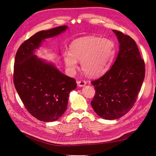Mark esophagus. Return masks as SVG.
Instances as JSON below:
<instances>
[{"label": "esophagus", "mask_w": 156, "mask_h": 156, "mask_svg": "<svg viewBox=\"0 0 156 156\" xmlns=\"http://www.w3.org/2000/svg\"><path fill=\"white\" fill-rule=\"evenodd\" d=\"M87 84V83L86 81H77V85L79 87H84Z\"/></svg>", "instance_id": "esophagus-1"}]
</instances>
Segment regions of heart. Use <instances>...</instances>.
I'll return each mask as SVG.
<instances>
[{
  "label": "heart",
  "instance_id": "b5f03b06",
  "mask_svg": "<svg viewBox=\"0 0 156 156\" xmlns=\"http://www.w3.org/2000/svg\"><path fill=\"white\" fill-rule=\"evenodd\" d=\"M70 52L65 51L64 60L68 69L73 72L81 62L84 73L98 77L109 69L114 60L116 48L110 39L96 36H85L73 40L69 46Z\"/></svg>",
  "mask_w": 156,
  "mask_h": 156
}]
</instances>
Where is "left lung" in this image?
<instances>
[{
  "instance_id": "obj_1",
  "label": "left lung",
  "mask_w": 156,
  "mask_h": 156,
  "mask_svg": "<svg viewBox=\"0 0 156 156\" xmlns=\"http://www.w3.org/2000/svg\"><path fill=\"white\" fill-rule=\"evenodd\" d=\"M112 31L120 44L116 60L101 77L91 82L96 90L91 105L105 120L119 119L133 107L145 75L144 62L135 41L121 32Z\"/></svg>"
}]
</instances>
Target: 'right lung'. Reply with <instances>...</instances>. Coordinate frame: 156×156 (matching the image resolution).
<instances>
[{
	"label": "right lung",
	"instance_id": "1",
	"mask_svg": "<svg viewBox=\"0 0 156 156\" xmlns=\"http://www.w3.org/2000/svg\"><path fill=\"white\" fill-rule=\"evenodd\" d=\"M68 29L64 25L36 33L21 45L16 55L14 85L27 110L40 121L60 119L67 109L69 93L77 87L74 79L35 55L46 39Z\"/></svg>",
	"mask_w": 156,
	"mask_h": 156
}]
</instances>
